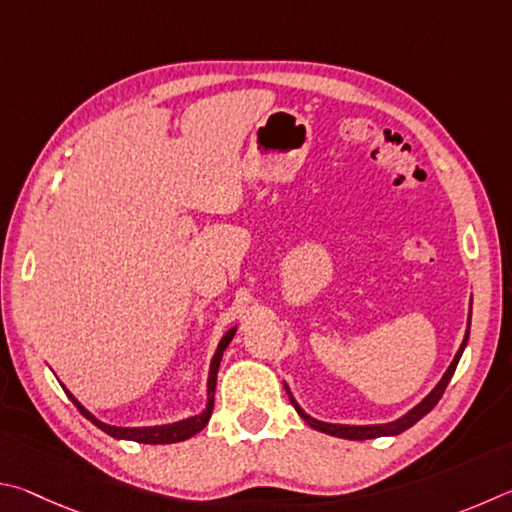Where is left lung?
I'll return each instance as SVG.
<instances>
[{
  "mask_svg": "<svg viewBox=\"0 0 512 512\" xmlns=\"http://www.w3.org/2000/svg\"><path fill=\"white\" fill-rule=\"evenodd\" d=\"M470 308H472V303H470ZM470 319H472V310L468 312V328H465V337H463V342H461V346H459V351H456L452 364L447 366V371L443 373V378L438 380L436 387H434L432 391H429L427 396H425L423 400H420L416 407H411L405 416H400V418H396V420H391V423H380V425H339V423H324V420L312 418L310 414H306V411L301 409V405L297 402V398L292 396V391H290V387H288V382H283V387H285V391H288L290 402H292V407L297 409V414H299L303 420H306V423H308L312 429H317V432H324V434L337 436V438H348V441H366V438L398 436V434L405 432V429L414 427V425L418 423V420L423 418V416H427L429 411H432V409L436 407V402L441 400L445 387H447V384H450L452 375H454V371H456V364H459L461 355H463V351H465V346H468V339H470Z\"/></svg>",
  "mask_w": 512,
  "mask_h": 512,
  "instance_id": "obj_1",
  "label": "left lung"
}]
</instances>
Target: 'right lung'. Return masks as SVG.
I'll list each match as a JSON object with an SVG mask.
<instances>
[{"mask_svg": "<svg viewBox=\"0 0 512 512\" xmlns=\"http://www.w3.org/2000/svg\"><path fill=\"white\" fill-rule=\"evenodd\" d=\"M236 326L229 328L224 337L220 339L218 348H215L213 353V360L209 366V378H206V407L200 411V414L195 416H188L177 420V423H168V425H152V427H116V425H107L103 420H98L92 411L85 409L80 402L74 398V393H69V389H65V393L69 396V400L74 402L78 407L80 414H83L87 420H92V423L103 429L105 434H110L112 438H119V441H134V443H148V445H168V443H179V441H186V438L195 436L197 432H202L209 423V418L213 414V400H215V380H218V369H220V362H222V353L224 348L229 346V342L236 335Z\"/></svg>", "mask_w": 512, "mask_h": 512, "instance_id": "add662e5", "label": "right lung"}]
</instances>
